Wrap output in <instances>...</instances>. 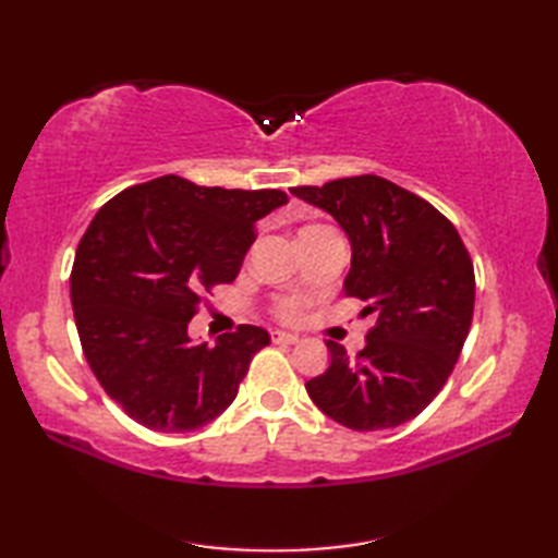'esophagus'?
I'll return each instance as SVG.
<instances>
[{
  "mask_svg": "<svg viewBox=\"0 0 558 558\" xmlns=\"http://www.w3.org/2000/svg\"><path fill=\"white\" fill-rule=\"evenodd\" d=\"M272 342H286V345H294V342H300L298 333H286V330H272L270 333Z\"/></svg>",
  "mask_w": 558,
  "mask_h": 558,
  "instance_id": "obj_1",
  "label": "esophagus"
}]
</instances>
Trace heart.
Returning <instances> with one entry per match:
<instances>
[{
    "mask_svg": "<svg viewBox=\"0 0 558 558\" xmlns=\"http://www.w3.org/2000/svg\"><path fill=\"white\" fill-rule=\"evenodd\" d=\"M314 228H322V225H310V228H304L302 232H306V230H314ZM300 232V234H302ZM300 310H302V304L298 302V300H286L280 304V316H286V318H292V316H298L300 314Z\"/></svg>",
    "mask_w": 558,
    "mask_h": 558,
    "instance_id": "b5f03b06",
    "label": "heart"
}]
</instances>
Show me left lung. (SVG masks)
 Segmentation results:
<instances>
[{
  "instance_id": "1",
  "label": "left lung",
  "mask_w": 558,
  "mask_h": 558,
  "mask_svg": "<svg viewBox=\"0 0 558 558\" xmlns=\"http://www.w3.org/2000/svg\"><path fill=\"white\" fill-rule=\"evenodd\" d=\"M292 194L330 213L352 260L342 290L374 314L357 357L328 340V369L306 393L354 432L405 424L448 381L470 333L475 270L458 230L429 201L376 174L345 177Z\"/></svg>"
}]
</instances>
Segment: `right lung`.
I'll return each mask as SVG.
<instances>
[{"label":"right lung","instance_id":"obj_1","mask_svg":"<svg viewBox=\"0 0 558 558\" xmlns=\"http://www.w3.org/2000/svg\"><path fill=\"white\" fill-rule=\"evenodd\" d=\"M286 204L280 189L198 186L165 174L96 213L71 268V306L93 374L129 417L184 434L230 408L270 336L240 326L208 345L189 338V322L201 294L236 278L256 222Z\"/></svg>","mask_w":558,"mask_h":558}]
</instances>
